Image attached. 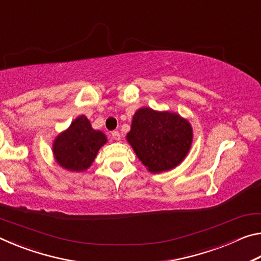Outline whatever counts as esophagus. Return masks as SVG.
<instances>
[{"label":"esophagus","instance_id":"1","mask_svg":"<svg viewBox=\"0 0 261 261\" xmlns=\"http://www.w3.org/2000/svg\"><path fill=\"white\" fill-rule=\"evenodd\" d=\"M112 138H113L114 140H116V141L121 140L120 132H118V131H113V132H112Z\"/></svg>","mask_w":261,"mask_h":261}]
</instances>
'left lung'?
I'll return each mask as SVG.
<instances>
[{
    "label": "left lung",
    "mask_w": 261,
    "mask_h": 261,
    "mask_svg": "<svg viewBox=\"0 0 261 261\" xmlns=\"http://www.w3.org/2000/svg\"><path fill=\"white\" fill-rule=\"evenodd\" d=\"M126 140L149 173L159 174L184 160L191 148L193 130L177 113L143 107L132 117Z\"/></svg>",
    "instance_id": "1"
}]
</instances>
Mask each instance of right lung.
Wrapping results in <instances>:
<instances>
[{"mask_svg":"<svg viewBox=\"0 0 261 261\" xmlns=\"http://www.w3.org/2000/svg\"><path fill=\"white\" fill-rule=\"evenodd\" d=\"M107 143V137L94 130L85 115L71 122L67 130L56 136L53 155L57 165L69 171H85L94 162L99 149Z\"/></svg>","mask_w":261,"mask_h":261,"instance_id":"add662e5","label":"right lung"}]
</instances>
